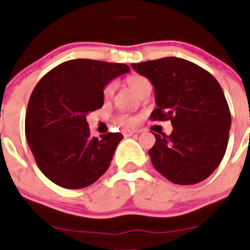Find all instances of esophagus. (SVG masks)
I'll return each instance as SVG.
<instances>
[{"label":"esophagus","mask_w":250,"mask_h":250,"mask_svg":"<svg viewBox=\"0 0 250 250\" xmlns=\"http://www.w3.org/2000/svg\"><path fill=\"white\" fill-rule=\"evenodd\" d=\"M122 133H123V135H125V137L127 138V137H132V135H134V134H138V133H139V132H138V130L125 129Z\"/></svg>","instance_id":"34e87169"}]
</instances>
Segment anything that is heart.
<instances>
[{
	"instance_id": "obj_1",
	"label": "heart",
	"mask_w": 250,
	"mask_h": 250,
	"mask_svg": "<svg viewBox=\"0 0 250 250\" xmlns=\"http://www.w3.org/2000/svg\"><path fill=\"white\" fill-rule=\"evenodd\" d=\"M128 85L132 90H134L137 94H139L141 92V89L146 87V85H150V82H148L147 78H145L144 76H139V75H134V76H130L128 77L127 80ZM113 90H115V82H110L105 85L104 88V97L105 98H109L112 95ZM116 123L121 127H125V128H129L133 127V125H137L138 122V118L135 116L132 115H127V113H121V115L116 116L115 118Z\"/></svg>"
}]
</instances>
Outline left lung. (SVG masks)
I'll return each mask as SVG.
<instances>
[{"instance_id": "left-lung-1", "label": "left lung", "mask_w": 250, "mask_h": 250, "mask_svg": "<svg viewBox=\"0 0 250 250\" xmlns=\"http://www.w3.org/2000/svg\"><path fill=\"white\" fill-rule=\"evenodd\" d=\"M130 66L155 88L152 121L172 122L170 135L155 134L148 150L153 167L179 185L208 178L225 155L231 113L218 81L198 65L168 57Z\"/></svg>"}]
</instances>
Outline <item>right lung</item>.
<instances>
[{
	"label": "right lung",
	"instance_id": "add662e5",
	"mask_svg": "<svg viewBox=\"0 0 250 250\" xmlns=\"http://www.w3.org/2000/svg\"><path fill=\"white\" fill-rule=\"evenodd\" d=\"M120 62L74 59L40 80L27 104L25 135L40 170L64 188L92 185L109 168L121 133L90 137L85 116L104 104L105 85L129 72Z\"/></svg>",
	"mask_w": 250,
	"mask_h": 250
}]
</instances>
